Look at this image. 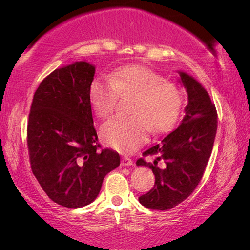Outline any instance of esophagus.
<instances>
[{
    "mask_svg": "<svg viewBox=\"0 0 250 250\" xmlns=\"http://www.w3.org/2000/svg\"><path fill=\"white\" fill-rule=\"evenodd\" d=\"M132 165H133V162L128 158V157H124V158L122 159V166H132Z\"/></svg>",
    "mask_w": 250,
    "mask_h": 250,
    "instance_id": "esophagus-1",
    "label": "esophagus"
}]
</instances>
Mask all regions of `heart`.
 <instances>
[{
	"mask_svg": "<svg viewBox=\"0 0 250 250\" xmlns=\"http://www.w3.org/2000/svg\"><path fill=\"white\" fill-rule=\"evenodd\" d=\"M118 95L133 97L129 107L133 115L110 118L101 126L100 135L105 145L124 152L141 146L151 129L167 131L176 121L182 104L177 85L140 64L118 68L110 78H95L88 90L92 107L100 117L114 111Z\"/></svg>",
	"mask_w": 250,
	"mask_h": 250,
	"instance_id": "1",
	"label": "heart"
}]
</instances>
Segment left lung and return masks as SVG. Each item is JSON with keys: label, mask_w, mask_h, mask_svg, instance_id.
<instances>
[{"label": "left lung", "mask_w": 250, "mask_h": 250, "mask_svg": "<svg viewBox=\"0 0 250 250\" xmlns=\"http://www.w3.org/2000/svg\"><path fill=\"white\" fill-rule=\"evenodd\" d=\"M177 73L188 95L183 119L179 127L143 152L153 160L136 162L155 174V187L139 198L150 209H170L193 192L204 175L217 131L216 108L208 92L189 74Z\"/></svg>", "instance_id": "left-lung-1"}]
</instances>
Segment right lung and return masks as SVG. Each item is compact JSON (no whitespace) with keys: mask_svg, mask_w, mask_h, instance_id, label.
I'll use <instances>...</instances> for the list:
<instances>
[{"mask_svg":"<svg viewBox=\"0 0 250 250\" xmlns=\"http://www.w3.org/2000/svg\"><path fill=\"white\" fill-rule=\"evenodd\" d=\"M95 66L77 61L44 78L30 107L27 143L33 174L49 198L68 208L91 204L104 176L121 164L118 152L100 150L90 85Z\"/></svg>","mask_w":250,"mask_h":250,"instance_id":"1","label":"right lung"}]
</instances>
